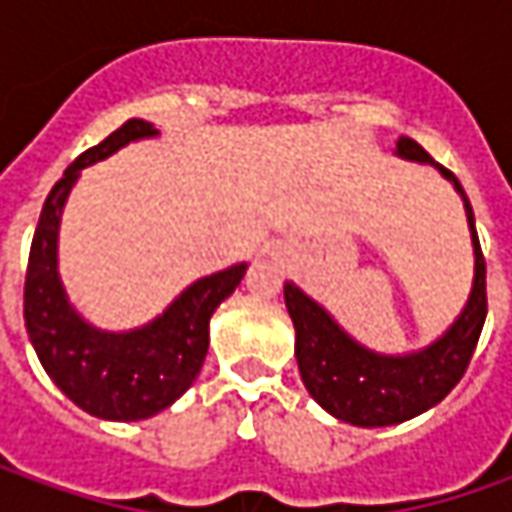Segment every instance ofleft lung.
I'll return each instance as SVG.
<instances>
[{"mask_svg":"<svg viewBox=\"0 0 512 512\" xmlns=\"http://www.w3.org/2000/svg\"><path fill=\"white\" fill-rule=\"evenodd\" d=\"M396 153L410 162L436 165L433 156L407 136L396 142ZM436 168L462 193L473 253H476V276H473L470 299L462 316L450 325L442 339L407 356L373 353L359 342H353L333 322L325 307L316 305L293 282H285V305L296 327V362L307 393L330 416L356 427H387V424L407 422L442 402L464 376L482 336L484 316H487V267L473 222V207L459 179L442 165Z\"/></svg>","mask_w":512,"mask_h":512,"instance_id":"obj_1","label":"left lung"}]
</instances>
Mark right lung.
<instances>
[{"instance_id":"obj_1","label":"right lung","mask_w":512,"mask_h":512,"mask_svg":"<svg viewBox=\"0 0 512 512\" xmlns=\"http://www.w3.org/2000/svg\"><path fill=\"white\" fill-rule=\"evenodd\" d=\"M156 133L145 119H128L65 170L45 199L25 273V327L45 373L70 402L110 422L150 419L196 382L210 344V316L247 270L233 265L193 282L159 319L128 333L96 330L70 307L56 270V236L70 187L82 168Z\"/></svg>"}]
</instances>
